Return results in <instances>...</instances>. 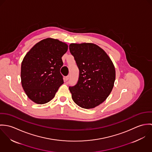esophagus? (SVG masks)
<instances>
[{"label":"esophagus","mask_w":152,"mask_h":152,"mask_svg":"<svg viewBox=\"0 0 152 152\" xmlns=\"http://www.w3.org/2000/svg\"><path fill=\"white\" fill-rule=\"evenodd\" d=\"M69 79V75H67V76L65 77V78H64V81H67Z\"/></svg>","instance_id":"34e87169"}]
</instances>
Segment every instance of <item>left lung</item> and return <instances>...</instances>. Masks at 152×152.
I'll list each match as a JSON object with an SVG mask.
<instances>
[{
    "label": "left lung",
    "instance_id": "left-lung-1",
    "mask_svg": "<svg viewBox=\"0 0 152 152\" xmlns=\"http://www.w3.org/2000/svg\"><path fill=\"white\" fill-rule=\"evenodd\" d=\"M69 51L79 69L77 84L69 89L74 102L85 109L95 108L108 96L115 80V69L107 54L92 43L71 44Z\"/></svg>",
    "mask_w": 152,
    "mask_h": 152
}]
</instances>
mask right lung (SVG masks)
<instances>
[{
  "mask_svg": "<svg viewBox=\"0 0 152 152\" xmlns=\"http://www.w3.org/2000/svg\"><path fill=\"white\" fill-rule=\"evenodd\" d=\"M68 45L58 40L45 39L25 56L21 66L22 87L27 96L38 104L50 101L63 83L61 57Z\"/></svg>",
  "mask_w": 152,
  "mask_h": 152,
  "instance_id": "add662e5",
  "label": "right lung"
}]
</instances>
